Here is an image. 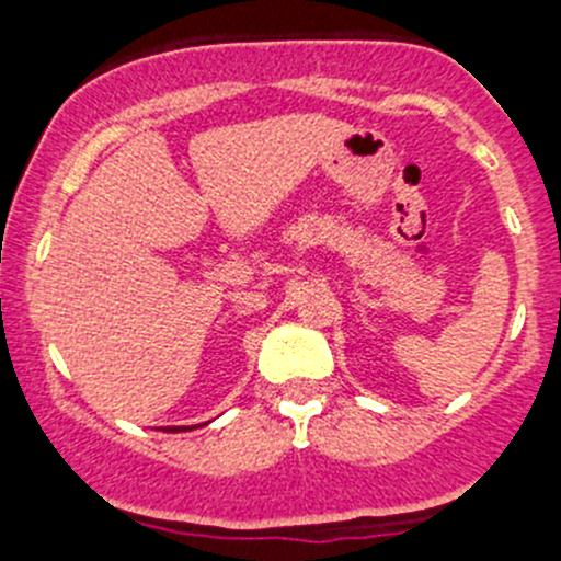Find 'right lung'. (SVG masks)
Here are the masks:
<instances>
[{
	"mask_svg": "<svg viewBox=\"0 0 561 561\" xmlns=\"http://www.w3.org/2000/svg\"><path fill=\"white\" fill-rule=\"evenodd\" d=\"M190 428H192V426H168L165 432H190Z\"/></svg>",
	"mask_w": 561,
	"mask_h": 561,
	"instance_id": "obj_1",
	"label": "right lung"
}]
</instances>
